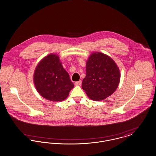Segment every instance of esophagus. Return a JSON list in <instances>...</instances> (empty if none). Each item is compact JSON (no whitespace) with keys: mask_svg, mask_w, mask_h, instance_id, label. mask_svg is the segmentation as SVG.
<instances>
[{"mask_svg":"<svg viewBox=\"0 0 156 156\" xmlns=\"http://www.w3.org/2000/svg\"><path fill=\"white\" fill-rule=\"evenodd\" d=\"M81 81L80 80V81H77V82H75V85H76V86H80V85H81Z\"/></svg>","mask_w":156,"mask_h":156,"instance_id":"34e87169","label":"esophagus"}]
</instances>
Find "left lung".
Here are the masks:
<instances>
[{"instance_id": "8db88e82", "label": "left lung", "mask_w": 156, "mask_h": 156, "mask_svg": "<svg viewBox=\"0 0 156 156\" xmlns=\"http://www.w3.org/2000/svg\"><path fill=\"white\" fill-rule=\"evenodd\" d=\"M120 79V71L115 62L106 54L94 52L87 60L82 88L90 99L101 101L116 91Z\"/></svg>"}]
</instances>
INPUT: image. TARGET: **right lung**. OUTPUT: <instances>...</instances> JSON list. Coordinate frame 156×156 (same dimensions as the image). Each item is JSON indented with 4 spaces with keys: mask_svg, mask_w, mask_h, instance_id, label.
Masks as SVG:
<instances>
[{
    "mask_svg": "<svg viewBox=\"0 0 156 156\" xmlns=\"http://www.w3.org/2000/svg\"><path fill=\"white\" fill-rule=\"evenodd\" d=\"M33 81L39 94L53 101L65 100L74 87L68 73L62 66L59 56L53 53L49 54L38 62Z\"/></svg>",
    "mask_w": 156,
    "mask_h": 156,
    "instance_id": "1",
    "label": "right lung"
}]
</instances>
